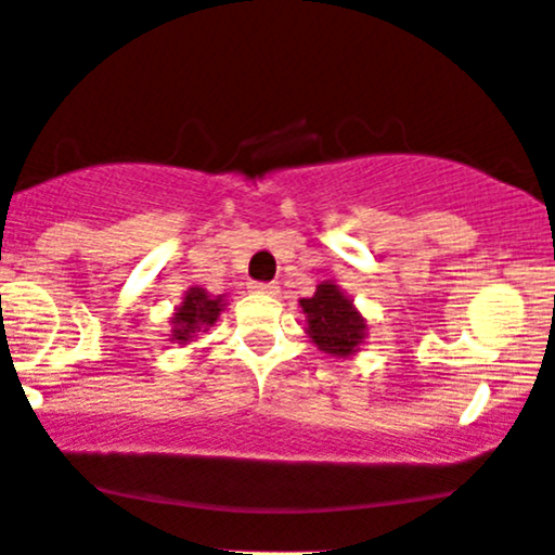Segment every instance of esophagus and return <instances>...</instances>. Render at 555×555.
Listing matches in <instances>:
<instances>
[{
	"mask_svg": "<svg viewBox=\"0 0 555 555\" xmlns=\"http://www.w3.org/2000/svg\"><path fill=\"white\" fill-rule=\"evenodd\" d=\"M250 288L256 291V294H278V283H264V280H256V283H250Z\"/></svg>",
	"mask_w": 555,
	"mask_h": 555,
	"instance_id": "obj_1",
	"label": "esophagus"
}]
</instances>
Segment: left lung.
Instances as JSON below:
<instances>
[{"label":"left lung","mask_w":555,"mask_h":555,"mask_svg":"<svg viewBox=\"0 0 555 555\" xmlns=\"http://www.w3.org/2000/svg\"><path fill=\"white\" fill-rule=\"evenodd\" d=\"M301 310L307 315V334L323 352L347 358L363 341V318L334 283L318 285L310 299H301Z\"/></svg>","instance_id":"left-lung-1"}]
</instances>
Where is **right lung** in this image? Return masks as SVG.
<instances>
[{
    "mask_svg": "<svg viewBox=\"0 0 555 555\" xmlns=\"http://www.w3.org/2000/svg\"><path fill=\"white\" fill-rule=\"evenodd\" d=\"M221 310H224L221 299H210L203 288H190L184 301H181L179 312L170 320V323H173L170 339L179 341V345H186V341H192L199 331L214 325L216 320H219Z\"/></svg>",
    "mask_w": 555,
    "mask_h": 555,
    "instance_id": "add662e5",
    "label": "right lung"
}]
</instances>
